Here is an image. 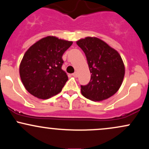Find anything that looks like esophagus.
<instances>
[{
	"label": "esophagus",
	"instance_id": "esophagus-1",
	"mask_svg": "<svg viewBox=\"0 0 149 149\" xmlns=\"http://www.w3.org/2000/svg\"><path fill=\"white\" fill-rule=\"evenodd\" d=\"M72 76H73V77H75V78H77V77H78V73H77V72L73 73V74H72Z\"/></svg>",
	"mask_w": 149,
	"mask_h": 149
}]
</instances>
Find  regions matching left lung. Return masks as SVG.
Here are the masks:
<instances>
[{
	"instance_id": "obj_1",
	"label": "left lung",
	"mask_w": 149,
	"mask_h": 149,
	"mask_svg": "<svg viewBox=\"0 0 149 149\" xmlns=\"http://www.w3.org/2000/svg\"><path fill=\"white\" fill-rule=\"evenodd\" d=\"M86 56L91 79L81 85L85 98L100 102L109 99L120 88L125 76V65L118 51L96 37H86L76 41Z\"/></svg>"
}]
</instances>
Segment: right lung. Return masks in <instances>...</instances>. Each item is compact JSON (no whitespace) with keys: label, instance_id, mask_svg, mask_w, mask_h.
<instances>
[{"label":"right lung","instance_id":"obj_1","mask_svg":"<svg viewBox=\"0 0 149 149\" xmlns=\"http://www.w3.org/2000/svg\"><path fill=\"white\" fill-rule=\"evenodd\" d=\"M72 43L49 36L27 49L20 63L19 75L31 95L47 100L61 91L68 80V76L61 69L62 55Z\"/></svg>","mask_w":149,"mask_h":149}]
</instances>
